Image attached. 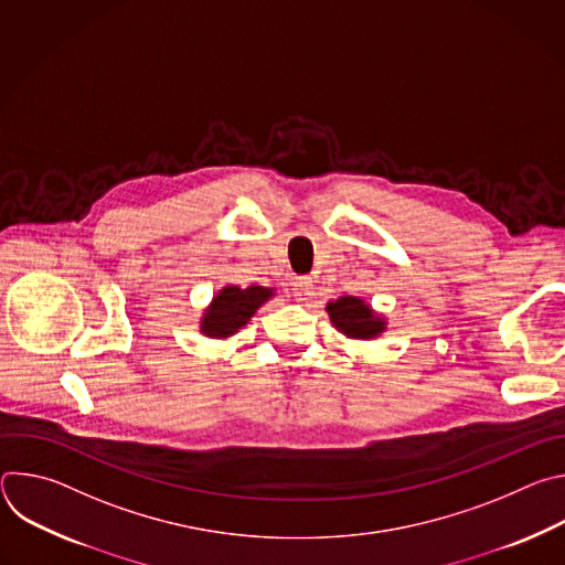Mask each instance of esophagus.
I'll use <instances>...</instances> for the list:
<instances>
[{
  "mask_svg": "<svg viewBox=\"0 0 565 565\" xmlns=\"http://www.w3.org/2000/svg\"><path fill=\"white\" fill-rule=\"evenodd\" d=\"M292 292H295L297 301H308L315 295L312 292V279L310 277H297Z\"/></svg>",
  "mask_w": 565,
  "mask_h": 565,
  "instance_id": "esophagus-1",
  "label": "esophagus"
}]
</instances>
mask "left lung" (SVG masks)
<instances>
[{"label": "left lung", "mask_w": 565, "mask_h": 565, "mask_svg": "<svg viewBox=\"0 0 565 565\" xmlns=\"http://www.w3.org/2000/svg\"><path fill=\"white\" fill-rule=\"evenodd\" d=\"M327 310L335 329L353 340H373L386 329V321L360 297H340L329 301Z\"/></svg>", "instance_id": "8db88e82"}]
</instances>
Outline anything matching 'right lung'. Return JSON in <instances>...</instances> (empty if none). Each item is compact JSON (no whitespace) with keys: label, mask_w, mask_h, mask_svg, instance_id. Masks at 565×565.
<instances>
[{"label":"right lung","mask_w":565,"mask_h":565,"mask_svg":"<svg viewBox=\"0 0 565 565\" xmlns=\"http://www.w3.org/2000/svg\"><path fill=\"white\" fill-rule=\"evenodd\" d=\"M273 297V288L264 286H250V288H238V286H225L212 303L205 308L201 319V333L214 340L230 338L244 329L250 317Z\"/></svg>","instance_id":"right-lung-1"}]
</instances>
